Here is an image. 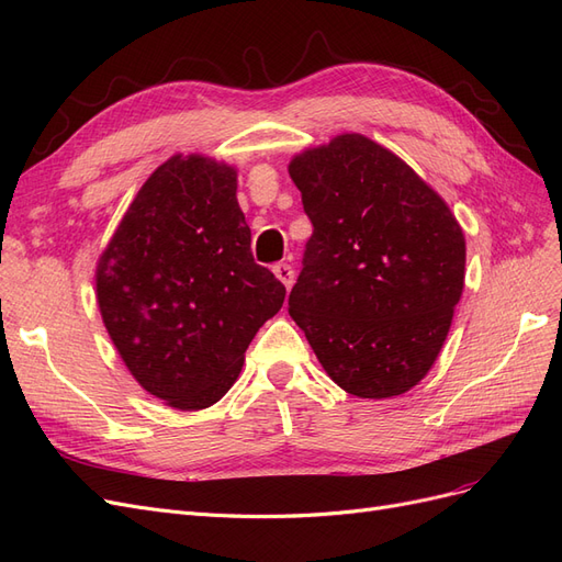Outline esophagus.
<instances>
[{"mask_svg": "<svg viewBox=\"0 0 562 562\" xmlns=\"http://www.w3.org/2000/svg\"><path fill=\"white\" fill-rule=\"evenodd\" d=\"M274 274H277V279L285 285V288H291L293 285V279H295V271H293V267L291 265H285V262H279V265H274Z\"/></svg>", "mask_w": 562, "mask_h": 562, "instance_id": "34e87169", "label": "esophagus"}]
</instances>
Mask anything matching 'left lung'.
Instances as JSON below:
<instances>
[{"mask_svg": "<svg viewBox=\"0 0 562 562\" xmlns=\"http://www.w3.org/2000/svg\"><path fill=\"white\" fill-rule=\"evenodd\" d=\"M312 220L288 312L330 380L359 398L411 391L443 347L467 244L448 203L361 133L288 166Z\"/></svg>", "mask_w": 562, "mask_h": 562, "instance_id": "8db88e82", "label": "left lung"}]
</instances>
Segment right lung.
I'll use <instances>...</instances> for the list:
<instances>
[{"instance_id": "add662e5", "label": "right lung", "mask_w": 562, "mask_h": 562, "mask_svg": "<svg viewBox=\"0 0 562 562\" xmlns=\"http://www.w3.org/2000/svg\"><path fill=\"white\" fill-rule=\"evenodd\" d=\"M100 316L138 384L178 411L223 398L285 297L252 260L236 171L176 155L135 194L95 269Z\"/></svg>"}]
</instances>
